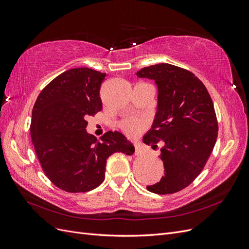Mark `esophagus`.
<instances>
[{
  "instance_id": "34e87169",
  "label": "esophagus",
  "mask_w": 249,
  "mask_h": 249,
  "mask_svg": "<svg viewBox=\"0 0 249 249\" xmlns=\"http://www.w3.org/2000/svg\"><path fill=\"white\" fill-rule=\"evenodd\" d=\"M144 154H145L144 147H143L140 144H136V146H135V155H136V156H143Z\"/></svg>"
}]
</instances>
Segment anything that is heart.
<instances>
[{"label":"heart","instance_id":"b5f03b06","mask_svg":"<svg viewBox=\"0 0 249 249\" xmlns=\"http://www.w3.org/2000/svg\"><path fill=\"white\" fill-rule=\"evenodd\" d=\"M146 126V120L144 118L127 119L123 123V129L131 135H137L141 130Z\"/></svg>","mask_w":249,"mask_h":249}]
</instances>
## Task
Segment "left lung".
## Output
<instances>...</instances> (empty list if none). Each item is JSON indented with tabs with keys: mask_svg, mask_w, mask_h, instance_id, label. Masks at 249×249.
Masks as SVG:
<instances>
[{
	"mask_svg": "<svg viewBox=\"0 0 249 249\" xmlns=\"http://www.w3.org/2000/svg\"><path fill=\"white\" fill-rule=\"evenodd\" d=\"M138 78L154 80L158 87L157 108L145 144L163 141L159 158L164 176L146 189L170 194L190 185L205 167L217 139L214 105L207 88L195 74L168 63L144 67Z\"/></svg>",
	"mask_w": 249,
	"mask_h": 249,
	"instance_id": "obj_1",
	"label": "left lung"
}]
</instances>
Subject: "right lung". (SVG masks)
<instances>
[{"label":"right lung","instance_id":"add662e5","mask_svg":"<svg viewBox=\"0 0 249 249\" xmlns=\"http://www.w3.org/2000/svg\"><path fill=\"white\" fill-rule=\"evenodd\" d=\"M105 77L88 67L64 71L44 87L33 107L30 131L36 155L51 182L66 192L94 189L112 154L135 152L120 132L109 131L99 140L86 131V119L102 110Z\"/></svg>","mask_w":249,"mask_h":249}]
</instances>
